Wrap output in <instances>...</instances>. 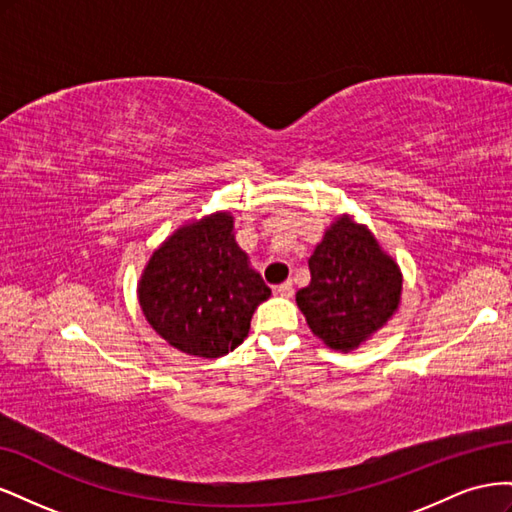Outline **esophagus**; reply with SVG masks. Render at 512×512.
I'll use <instances>...</instances> for the list:
<instances>
[{
	"label": "esophagus",
	"instance_id": "34e87169",
	"mask_svg": "<svg viewBox=\"0 0 512 512\" xmlns=\"http://www.w3.org/2000/svg\"><path fill=\"white\" fill-rule=\"evenodd\" d=\"M273 292H275V294H280V297L290 299L292 294H294V286H292V282H284V284H280V286H275V288H273Z\"/></svg>",
	"mask_w": 512,
	"mask_h": 512
}]
</instances>
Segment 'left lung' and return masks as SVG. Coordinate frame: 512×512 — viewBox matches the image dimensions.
Segmentation results:
<instances>
[{
	"mask_svg": "<svg viewBox=\"0 0 512 512\" xmlns=\"http://www.w3.org/2000/svg\"><path fill=\"white\" fill-rule=\"evenodd\" d=\"M312 282L297 292L309 329L331 350L350 352L393 318L401 301V271L371 230L339 218L309 258Z\"/></svg>",
	"mask_w": 512,
	"mask_h": 512,
	"instance_id": "8db88e82",
	"label": "left lung"
}]
</instances>
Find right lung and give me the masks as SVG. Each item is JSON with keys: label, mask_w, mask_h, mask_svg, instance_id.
<instances>
[{"label": "right lung", "mask_w": 512, "mask_h": 512, "mask_svg": "<svg viewBox=\"0 0 512 512\" xmlns=\"http://www.w3.org/2000/svg\"><path fill=\"white\" fill-rule=\"evenodd\" d=\"M269 297L271 288L235 241L228 211L175 230L151 254L138 282V303L153 331L205 359L235 350Z\"/></svg>", "instance_id": "obj_1"}]
</instances>
